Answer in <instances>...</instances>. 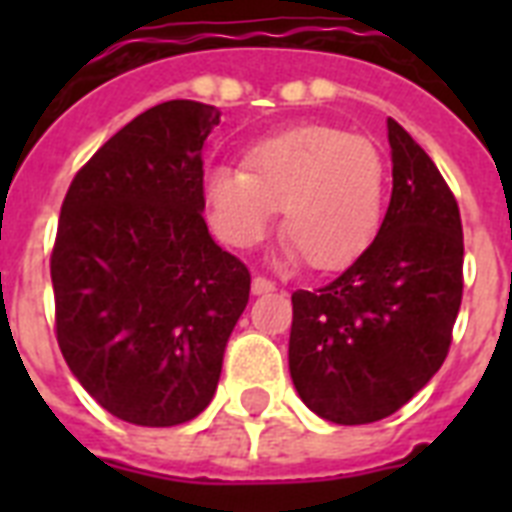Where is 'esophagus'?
I'll return each instance as SVG.
<instances>
[{
  "label": "esophagus",
  "instance_id": "34e87169",
  "mask_svg": "<svg viewBox=\"0 0 512 512\" xmlns=\"http://www.w3.org/2000/svg\"><path fill=\"white\" fill-rule=\"evenodd\" d=\"M271 292H276V284L268 279H263V276H255L252 279V295H271Z\"/></svg>",
  "mask_w": 512,
  "mask_h": 512
}]
</instances>
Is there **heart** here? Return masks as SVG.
Instances as JSON below:
<instances>
[{
    "mask_svg": "<svg viewBox=\"0 0 512 512\" xmlns=\"http://www.w3.org/2000/svg\"><path fill=\"white\" fill-rule=\"evenodd\" d=\"M385 167L361 135L300 124L260 140L247 170L215 164L204 175V199L217 236L252 247L281 207L287 257L313 271H337L364 255L380 231Z\"/></svg>",
    "mask_w": 512,
    "mask_h": 512,
    "instance_id": "obj_1",
    "label": "heart"
}]
</instances>
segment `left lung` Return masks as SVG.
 <instances>
[{"label":"left lung","mask_w":512,"mask_h":512,"mask_svg":"<svg viewBox=\"0 0 512 512\" xmlns=\"http://www.w3.org/2000/svg\"><path fill=\"white\" fill-rule=\"evenodd\" d=\"M393 193L374 241L316 292L292 295L289 374L337 425L398 412L441 369L462 303V223L425 151L388 119Z\"/></svg>","instance_id":"1"}]
</instances>
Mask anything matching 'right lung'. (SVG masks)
<instances>
[{"label": "right lung", "mask_w": 512, "mask_h": 512, "mask_svg": "<svg viewBox=\"0 0 512 512\" xmlns=\"http://www.w3.org/2000/svg\"><path fill=\"white\" fill-rule=\"evenodd\" d=\"M220 111L167 100L98 148L60 207L58 345L106 412L170 428L209 406L249 271L204 223L201 151Z\"/></svg>", "instance_id": "right-lung-1"}]
</instances>
